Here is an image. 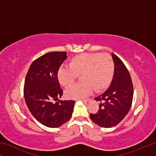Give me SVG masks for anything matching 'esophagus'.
<instances>
[{
  "label": "esophagus",
  "mask_w": 156,
  "mask_h": 156,
  "mask_svg": "<svg viewBox=\"0 0 156 156\" xmlns=\"http://www.w3.org/2000/svg\"><path fill=\"white\" fill-rule=\"evenodd\" d=\"M89 99H82V101H83V102H87V101H89Z\"/></svg>",
  "instance_id": "1"
}]
</instances>
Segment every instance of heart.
I'll return each mask as SVG.
<instances>
[{
  "mask_svg": "<svg viewBox=\"0 0 156 156\" xmlns=\"http://www.w3.org/2000/svg\"><path fill=\"white\" fill-rule=\"evenodd\" d=\"M68 66L58 71V80L64 87H69L80 76L81 82L67 89L65 96L70 99H80L89 96L93 90L103 91L112 82L114 63L108 54L83 53L73 57Z\"/></svg>",
  "mask_w": 156,
  "mask_h": 156,
  "instance_id": "b5f03b06",
  "label": "heart"
}]
</instances>
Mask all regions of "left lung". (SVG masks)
Wrapping results in <instances>:
<instances>
[{"label": "left lung", "instance_id": "1", "mask_svg": "<svg viewBox=\"0 0 156 156\" xmlns=\"http://www.w3.org/2000/svg\"><path fill=\"white\" fill-rule=\"evenodd\" d=\"M114 74L111 85L103 94L95 98L100 102L96 113H90L94 122L101 127L117 125L127 114L131 107L133 87L129 72L119 57L112 54Z\"/></svg>", "mask_w": 156, "mask_h": 156}]
</instances>
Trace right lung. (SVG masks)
Here are the masks:
<instances>
[{
    "label": "right lung",
    "mask_w": 156,
    "mask_h": 156,
    "mask_svg": "<svg viewBox=\"0 0 156 156\" xmlns=\"http://www.w3.org/2000/svg\"><path fill=\"white\" fill-rule=\"evenodd\" d=\"M67 58L65 51L47 53L31 63L25 77L24 98L28 109L39 122L48 127H58L72 115L74 100L52 102L62 96L58 71Z\"/></svg>",
    "instance_id": "1"
}]
</instances>
